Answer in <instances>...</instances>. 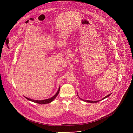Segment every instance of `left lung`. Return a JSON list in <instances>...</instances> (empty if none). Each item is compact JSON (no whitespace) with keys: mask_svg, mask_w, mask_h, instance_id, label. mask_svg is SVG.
Returning <instances> with one entry per match:
<instances>
[{"mask_svg":"<svg viewBox=\"0 0 133 133\" xmlns=\"http://www.w3.org/2000/svg\"><path fill=\"white\" fill-rule=\"evenodd\" d=\"M111 95V94H109V95H108L107 96H105V97H104L103 98H102V99H101V100H103V99H105L106 98H107V97H109L110 95ZM81 99H82V101H85V102H88V103H97V102H99L100 101H88V100H85V99H82V98H80Z\"/></svg>","mask_w":133,"mask_h":133,"instance_id":"obj_1","label":"left lung"}]
</instances>
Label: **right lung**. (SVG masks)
Here are the masks:
<instances>
[{
    "instance_id": "1",
    "label": "right lung",
    "mask_w": 133,
    "mask_h": 133,
    "mask_svg": "<svg viewBox=\"0 0 133 133\" xmlns=\"http://www.w3.org/2000/svg\"><path fill=\"white\" fill-rule=\"evenodd\" d=\"M59 90H60V87H59V89L57 91V92L56 93V94L55 95H54L52 97L50 98H48V99H44V100H42V101H38V100H34V99H30L29 98H27L26 97H25L27 99L30 101H31L32 102H34V103H38V104H48V103H51V102H52L55 99V98L57 96V95L59 94Z\"/></svg>"
}]
</instances>
